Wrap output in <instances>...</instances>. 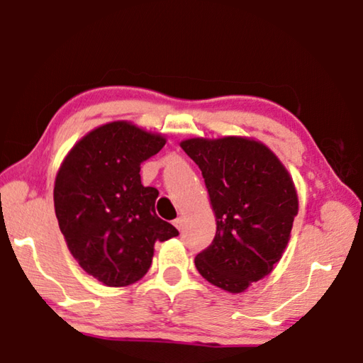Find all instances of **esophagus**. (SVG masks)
Here are the masks:
<instances>
[{
    "mask_svg": "<svg viewBox=\"0 0 363 363\" xmlns=\"http://www.w3.org/2000/svg\"><path fill=\"white\" fill-rule=\"evenodd\" d=\"M174 225L179 228V230H182V227H184V217H177L176 220H174Z\"/></svg>",
    "mask_w": 363,
    "mask_h": 363,
    "instance_id": "1",
    "label": "esophagus"
}]
</instances>
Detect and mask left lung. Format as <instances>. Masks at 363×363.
<instances>
[{
	"mask_svg": "<svg viewBox=\"0 0 363 363\" xmlns=\"http://www.w3.org/2000/svg\"><path fill=\"white\" fill-rule=\"evenodd\" d=\"M181 147L202 171L217 223L194 262L197 272L217 288L243 293L283 257L299 208L293 177L253 138H189Z\"/></svg>",
	"mask_w": 363,
	"mask_h": 363,
	"instance_id": "left-lung-1",
	"label": "left lung"
}]
</instances>
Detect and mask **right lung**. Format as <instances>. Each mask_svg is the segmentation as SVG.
<instances>
[{
    "label": "right lung",
    "instance_id": "obj_1",
    "mask_svg": "<svg viewBox=\"0 0 363 363\" xmlns=\"http://www.w3.org/2000/svg\"><path fill=\"white\" fill-rule=\"evenodd\" d=\"M166 145L161 133L110 121L75 143L54 184L59 228L85 273L111 288L128 286L151 267L155 243L177 237L156 216L157 189L141 184V162Z\"/></svg>",
    "mask_w": 363,
    "mask_h": 363
}]
</instances>
